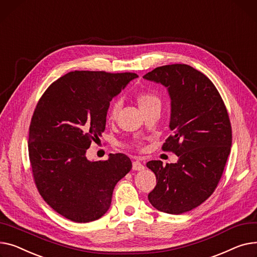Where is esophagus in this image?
Returning <instances> with one entry per match:
<instances>
[{
	"instance_id": "1",
	"label": "esophagus",
	"mask_w": 257,
	"mask_h": 257,
	"mask_svg": "<svg viewBox=\"0 0 257 257\" xmlns=\"http://www.w3.org/2000/svg\"><path fill=\"white\" fill-rule=\"evenodd\" d=\"M133 169L135 171H141L144 169V165L141 163L140 160L136 159L134 162H133Z\"/></svg>"
}]
</instances>
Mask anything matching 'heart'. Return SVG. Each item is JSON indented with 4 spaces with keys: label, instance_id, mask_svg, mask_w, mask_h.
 <instances>
[{
    "label": "heart",
    "instance_id": "b5f03b06",
    "mask_svg": "<svg viewBox=\"0 0 257 257\" xmlns=\"http://www.w3.org/2000/svg\"><path fill=\"white\" fill-rule=\"evenodd\" d=\"M138 104L141 109V111L149 109V108H154V107H161V99L159 98V96H157L156 94L152 93V92H144L141 93L138 98ZM120 109V103L119 101L115 100L112 102L111 107L109 109L108 112V119L109 120H115V118L117 117V114L119 112Z\"/></svg>",
    "mask_w": 257,
    "mask_h": 257
}]
</instances>
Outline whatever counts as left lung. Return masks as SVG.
I'll use <instances>...</instances> for the list:
<instances>
[{
  "label": "left lung",
  "instance_id": "8db88e82",
  "mask_svg": "<svg viewBox=\"0 0 257 257\" xmlns=\"http://www.w3.org/2000/svg\"><path fill=\"white\" fill-rule=\"evenodd\" d=\"M143 79L167 89L173 135L163 149L178 157L166 166L161 161L146 164L158 180L148 200L160 212L179 215L200 205L215 191L230 154L229 117L212 81L189 65L160 66Z\"/></svg>",
  "mask_w": 257,
  "mask_h": 257
}]
</instances>
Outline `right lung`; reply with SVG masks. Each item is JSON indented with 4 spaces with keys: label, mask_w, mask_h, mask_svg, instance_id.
<instances>
[{
    "label": "right lung",
    "mask_w": 257,
    "mask_h": 257,
    "mask_svg": "<svg viewBox=\"0 0 257 257\" xmlns=\"http://www.w3.org/2000/svg\"><path fill=\"white\" fill-rule=\"evenodd\" d=\"M138 75L132 72L71 71L43 93L29 130V158L36 187L54 210L87 223L111 205L116 184L132 169L123 154L104 162L86 157L105 128L110 101Z\"/></svg>",
    "instance_id": "1"
}]
</instances>
